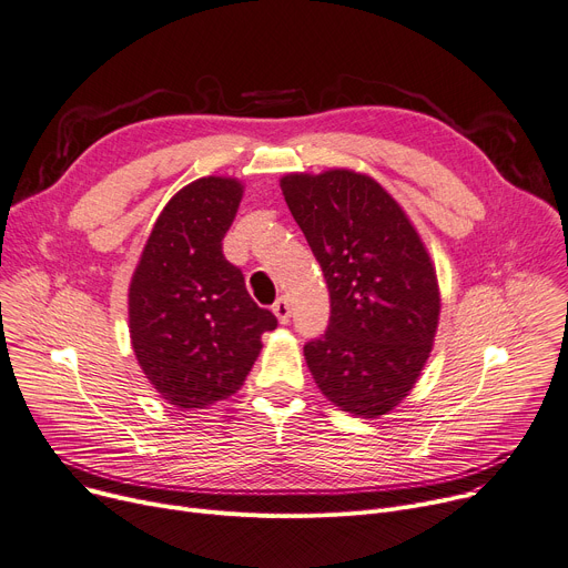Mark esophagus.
Masks as SVG:
<instances>
[{
    "mask_svg": "<svg viewBox=\"0 0 568 568\" xmlns=\"http://www.w3.org/2000/svg\"><path fill=\"white\" fill-rule=\"evenodd\" d=\"M272 311H274V315H276V320L281 322V324H287L290 322V304H287V298L285 296H281L276 304L272 306Z\"/></svg>",
    "mask_w": 568,
    "mask_h": 568,
    "instance_id": "obj_1",
    "label": "esophagus"
}]
</instances>
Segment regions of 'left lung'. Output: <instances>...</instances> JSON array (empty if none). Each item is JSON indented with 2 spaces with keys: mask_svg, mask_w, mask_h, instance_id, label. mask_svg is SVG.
<instances>
[{
  "mask_svg": "<svg viewBox=\"0 0 568 568\" xmlns=\"http://www.w3.org/2000/svg\"><path fill=\"white\" fill-rule=\"evenodd\" d=\"M281 192L331 296L326 333L304 347L313 379L339 410L382 418L413 390L434 347L440 290L432 255L367 173H287Z\"/></svg>",
  "mask_w": 568,
  "mask_h": 568,
  "instance_id": "8db88e82",
  "label": "left lung"
}]
</instances>
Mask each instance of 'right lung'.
I'll list each match as a JSON object with an SVG mask.
<instances>
[{
    "label": "right lung",
    "mask_w": 568,
    "mask_h": 568,
    "mask_svg": "<svg viewBox=\"0 0 568 568\" xmlns=\"http://www.w3.org/2000/svg\"><path fill=\"white\" fill-rule=\"evenodd\" d=\"M244 182L207 175L164 205L128 292L130 339L145 379L180 410L229 399L242 386L276 317L248 296L223 257Z\"/></svg>",
    "instance_id": "add662e5"
}]
</instances>
